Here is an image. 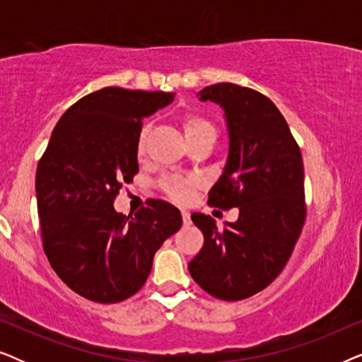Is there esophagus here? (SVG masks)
Returning <instances> with one entry per match:
<instances>
[{"instance_id":"1","label":"esophagus","mask_w":362,"mask_h":362,"mask_svg":"<svg viewBox=\"0 0 362 362\" xmlns=\"http://www.w3.org/2000/svg\"><path fill=\"white\" fill-rule=\"evenodd\" d=\"M181 216H182V222H185V224H189V222H191V214H189V211L181 209Z\"/></svg>"}]
</instances>
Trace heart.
Segmentation results:
<instances>
[{
    "label": "heart",
    "instance_id": "obj_1",
    "mask_svg": "<svg viewBox=\"0 0 362 362\" xmlns=\"http://www.w3.org/2000/svg\"><path fill=\"white\" fill-rule=\"evenodd\" d=\"M181 127L187 141L194 140V138H201V136L216 138L217 135L216 127L212 125V122L207 120L206 117L197 115V113H187V115L182 117ZM145 138H146V128H143L136 145L138 156H141L143 153H145ZM192 187H194V182L189 180H182V177H166V180L161 181V189L165 191V194L168 197H171L173 201H177V202L189 201V197L192 194Z\"/></svg>",
    "mask_w": 362,
    "mask_h": 362
}]
</instances>
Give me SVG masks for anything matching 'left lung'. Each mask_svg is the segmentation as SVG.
<instances>
[{
    "label": "left lung",
    "mask_w": 362,
    "mask_h": 362,
    "mask_svg": "<svg viewBox=\"0 0 362 362\" xmlns=\"http://www.w3.org/2000/svg\"><path fill=\"white\" fill-rule=\"evenodd\" d=\"M201 100L224 108L229 156L207 204L239 207V219L219 230L194 212L204 245L187 269L214 298L237 301L267 288L288 262L306 217L303 158L275 103L249 87L222 82L202 88Z\"/></svg>",
    "instance_id": "left-lung-1"
}]
</instances>
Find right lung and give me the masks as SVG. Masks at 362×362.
Wrapping results in <instances>:
<instances>
[{
	"label": "right lung",
	"instance_id": "add662e5",
	"mask_svg": "<svg viewBox=\"0 0 362 362\" xmlns=\"http://www.w3.org/2000/svg\"><path fill=\"white\" fill-rule=\"evenodd\" d=\"M175 93L105 87L69 107L37 163L42 249L69 288L97 303H118L145 285L153 257L180 230L181 212L150 199L135 217L113 201L138 173L141 118Z\"/></svg>",
	"mask_w": 362,
	"mask_h": 362
}]
</instances>
